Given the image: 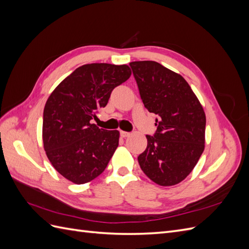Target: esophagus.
I'll use <instances>...</instances> for the list:
<instances>
[{
  "label": "esophagus",
  "instance_id": "esophagus-1",
  "mask_svg": "<svg viewBox=\"0 0 249 249\" xmlns=\"http://www.w3.org/2000/svg\"><path fill=\"white\" fill-rule=\"evenodd\" d=\"M130 133L127 132H124V131H120V136H122L123 138H125V137H129L130 136Z\"/></svg>",
  "mask_w": 249,
  "mask_h": 249
}]
</instances>
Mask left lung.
<instances>
[{
	"label": "left lung",
	"instance_id": "1",
	"mask_svg": "<svg viewBox=\"0 0 249 249\" xmlns=\"http://www.w3.org/2000/svg\"><path fill=\"white\" fill-rule=\"evenodd\" d=\"M144 107L159 116L154 136L138 157L142 171L160 186L184 180L205 149L206 114L180 74L156 61L130 63Z\"/></svg>",
	"mask_w": 249,
	"mask_h": 249
}]
</instances>
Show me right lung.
<instances>
[{"mask_svg":"<svg viewBox=\"0 0 249 249\" xmlns=\"http://www.w3.org/2000/svg\"><path fill=\"white\" fill-rule=\"evenodd\" d=\"M131 73L126 64H85L49 96L43 110V147L54 168L73 184L99 177L116 150L119 132L100 129L91 119Z\"/></svg>","mask_w":249,"mask_h":249,"instance_id":"right-lung-1","label":"right lung"}]
</instances>
